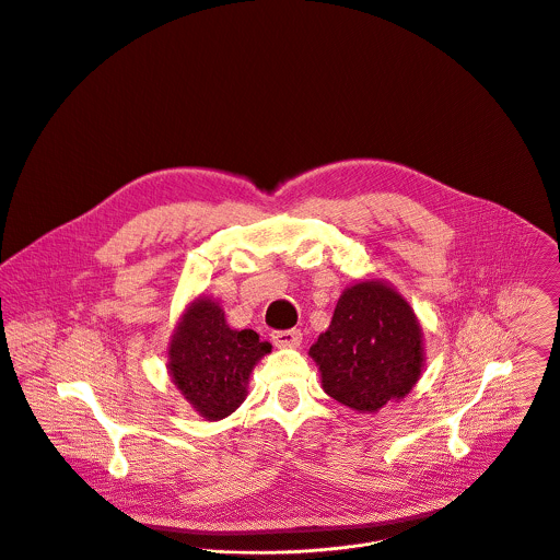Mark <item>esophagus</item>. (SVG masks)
<instances>
[{"mask_svg":"<svg viewBox=\"0 0 560 560\" xmlns=\"http://www.w3.org/2000/svg\"><path fill=\"white\" fill-rule=\"evenodd\" d=\"M272 341L279 348H296L303 341V334L299 329H288V331H272Z\"/></svg>","mask_w":560,"mask_h":560,"instance_id":"obj_1","label":"esophagus"}]
</instances>
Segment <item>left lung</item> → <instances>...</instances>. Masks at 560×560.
Segmentation results:
<instances>
[{
	"label": "left lung",
	"instance_id": "left-lung-1",
	"mask_svg": "<svg viewBox=\"0 0 560 560\" xmlns=\"http://www.w3.org/2000/svg\"><path fill=\"white\" fill-rule=\"evenodd\" d=\"M422 337L411 305L385 281L368 279L341 292L329 329L310 354L331 398L359 413H374L418 383Z\"/></svg>",
	"mask_w": 560,
	"mask_h": 560
}]
</instances>
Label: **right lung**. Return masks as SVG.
<instances>
[{
	"mask_svg": "<svg viewBox=\"0 0 560 560\" xmlns=\"http://www.w3.org/2000/svg\"><path fill=\"white\" fill-rule=\"evenodd\" d=\"M270 348L250 329H231L221 305L199 296L171 336L168 372L201 418L223 420L244 402L250 372Z\"/></svg>",
	"mask_w": 560,
	"mask_h": 560,
	"instance_id": "right-lung-1",
	"label": "right lung"
}]
</instances>
